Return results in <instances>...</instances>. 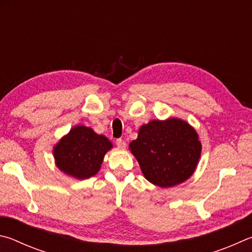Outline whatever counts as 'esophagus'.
I'll return each instance as SVG.
<instances>
[{"instance_id": "1", "label": "esophagus", "mask_w": 252, "mask_h": 252, "mask_svg": "<svg viewBox=\"0 0 252 252\" xmlns=\"http://www.w3.org/2000/svg\"><path fill=\"white\" fill-rule=\"evenodd\" d=\"M116 145H117L118 148H125L126 147V142H125V140L119 138V139L116 140Z\"/></svg>"}]
</instances>
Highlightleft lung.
Listing matches in <instances>:
<instances>
[{
  "instance_id": "obj_1",
  "label": "left lung",
  "mask_w": 252,
  "mask_h": 252,
  "mask_svg": "<svg viewBox=\"0 0 252 252\" xmlns=\"http://www.w3.org/2000/svg\"><path fill=\"white\" fill-rule=\"evenodd\" d=\"M129 149L148 182L166 188L187 180L200 158L196 130L177 118L152 121L140 127Z\"/></svg>"
}]
</instances>
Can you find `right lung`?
Returning a JSON list of instances; mask_svg holds the SVG:
<instances>
[{
  "label": "right lung",
  "instance_id": "1",
  "mask_svg": "<svg viewBox=\"0 0 252 252\" xmlns=\"http://www.w3.org/2000/svg\"><path fill=\"white\" fill-rule=\"evenodd\" d=\"M113 147L103 135L86 126H75L54 147L56 165L65 174L86 179L97 174L105 154Z\"/></svg>",
  "mask_w": 252,
  "mask_h": 252
}]
</instances>
